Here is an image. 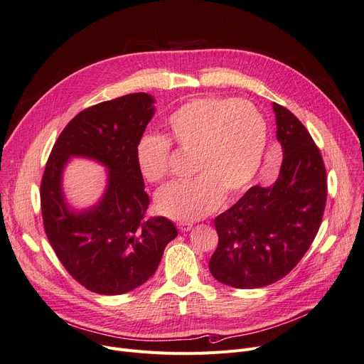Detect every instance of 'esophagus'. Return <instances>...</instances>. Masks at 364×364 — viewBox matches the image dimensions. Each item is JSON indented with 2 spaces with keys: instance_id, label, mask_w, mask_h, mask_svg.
I'll return each instance as SVG.
<instances>
[{
  "instance_id": "esophagus-1",
  "label": "esophagus",
  "mask_w": 364,
  "mask_h": 364,
  "mask_svg": "<svg viewBox=\"0 0 364 364\" xmlns=\"http://www.w3.org/2000/svg\"><path fill=\"white\" fill-rule=\"evenodd\" d=\"M177 227L180 228L181 232H188V230H192L193 223H190V221H180V223H177Z\"/></svg>"
}]
</instances>
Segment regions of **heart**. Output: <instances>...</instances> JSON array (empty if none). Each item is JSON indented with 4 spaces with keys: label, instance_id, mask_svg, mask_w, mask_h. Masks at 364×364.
I'll return each instance as SVG.
<instances>
[{
    "label": "heart",
    "instance_id": "1",
    "mask_svg": "<svg viewBox=\"0 0 364 364\" xmlns=\"http://www.w3.org/2000/svg\"><path fill=\"white\" fill-rule=\"evenodd\" d=\"M168 137L180 150L193 155L187 181L172 183L156 195V209L172 220H200L221 205L243 195L259 169L269 128L262 113L250 102L233 99H195L166 119ZM149 134L136 147L141 176L161 183L169 174L171 143Z\"/></svg>",
    "mask_w": 364,
    "mask_h": 364
}]
</instances>
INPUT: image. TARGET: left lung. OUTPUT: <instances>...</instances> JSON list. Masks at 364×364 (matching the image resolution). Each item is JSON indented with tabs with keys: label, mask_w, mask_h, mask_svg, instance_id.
<instances>
[{
	"label": "left lung",
	"mask_w": 364,
	"mask_h": 364,
	"mask_svg": "<svg viewBox=\"0 0 364 364\" xmlns=\"http://www.w3.org/2000/svg\"><path fill=\"white\" fill-rule=\"evenodd\" d=\"M283 162L270 187L254 186L215 218L218 246L211 274L240 289L272 284L288 274L309 251L328 196L320 151L295 114L273 103Z\"/></svg>",
	"instance_id": "left-lung-1"
}]
</instances>
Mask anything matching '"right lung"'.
Masks as SVG:
<instances>
[{
  "instance_id": "1",
  "label": "right lung",
  "mask_w": 364,
  "mask_h": 364,
  "mask_svg": "<svg viewBox=\"0 0 364 364\" xmlns=\"http://www.w3.org/2000/svg\"><path fill=\"white\" fill-rule=\"evenodd\" d=\"M146 92L122 95L82 110L57 139L41 183L43 221L50 245L68 273L91 292L121 295L155 274L176 225L165 217L144 220L149 196L136 147L155 114ZM72 157L103 164L107 187L88 208L72 207L63 172Z\"/></svg>"
}]
</instances>
